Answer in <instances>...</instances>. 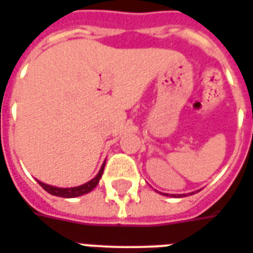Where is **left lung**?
Masks as SVG:
<instances>
[{
  "instance_id": "1",
  "label": "left lung",
  "mask_w": 253,
  "mask_h": 253,
  "mask_svg": "<svg viewBox=\"0 0 253 253\" xmlns=\"http://www.w3.org/2000/svg\"><path fill=\"white\" fill-rule=\"evenodd\" d=\"M166 195H167V194H166ZM174 197H175V195H174Z\"/></svg>"
}]
</instances>
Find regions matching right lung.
Segmentation results:
<instances>
[{
  "label": "right lung",
  "instance_id": "1",
  "mask_svg": "<svg viewBox=\"0 0 253 253\" xmlns=\"http://www.w3.org/2000/svg\"><path fill=\"white\" fill-rule=\"evenodd\" d=\"M104 167H105V163L102 165V167H101V169H99V172L97 174L95 178H93L90 182L84 183V185L78 186V187L59 189V187H53V186L45 185V183H43V182H39V183H40V186H42L45 191H48L49 194L56 195V197H63V198H75V197H79V195H84L86 194V193H90L95 186L98 185L99 179H101V176H102V172H104Z\"/></svg>",
  "mask_w": 253,
  "mask_h": 253
}]
</instances>
